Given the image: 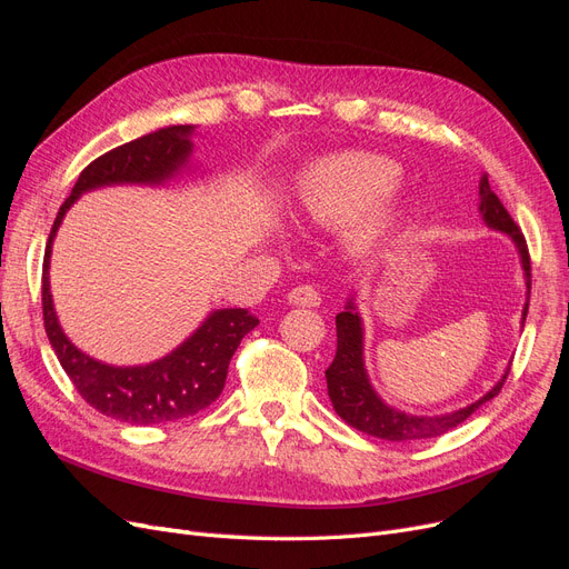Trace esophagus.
I'll list each match as a JSON object with an SVG mask.
<instances>
[{
	"mask_svg": "<svg viewBox=\"0 0 569 569\" xmlns=\"http://www.w3.org/2000/svg\"><path fill=\"white\" fill-rule=\"evenodd\" d=\"M322 297L313 284H299L289 291V303L295 306H320Z\"/></svg>",
	"mask_w": 569,
	"mask_h": 569,
	"instance_id": "obj_1",
	"label": "esophagus"
}]
</instances>
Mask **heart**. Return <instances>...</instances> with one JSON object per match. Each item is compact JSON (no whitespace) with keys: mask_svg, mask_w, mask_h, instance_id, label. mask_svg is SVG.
Returning a JSON list of instances; mask_svg holds the SVG:
<instances>
[{"mask_svg":"<svg viewBox=\"0 0 569 569\" xmlns=\"http://www.w3.org/2000/svg\"><path fill=\"white\" fill-rule=\"evenodd\" d=\"M401 170L396 163L363 151L335 153L308 166L299 180V213L320 228H337L363 213L396 187ZM389 226V211L380 209L358 226L351 242L368 249Z\"/></svg>","mask_w":569,"mask_h":569,"instance_id":"heart-1","label":"heart"}]
</instances>
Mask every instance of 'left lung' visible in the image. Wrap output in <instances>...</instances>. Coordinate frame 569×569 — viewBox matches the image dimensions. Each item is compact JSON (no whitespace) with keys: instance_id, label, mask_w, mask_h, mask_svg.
Returning a JSON list of instances; mask_svg holds the SVG:
<instances>
[{"instance_id":"8db88e82","label":"left lung","mask_w":569,"mask_h":569,"mask_svg":"<svg viewBox=\"0 0 569 569\" xmlns=\"http://www.w3.org/2000/svg\"><path fill=\"white\" fill-rule=\"evenodd\" d=\"M479 199H481L479 211H481V218L487 220V226L493 230L508 232L515 239V244H518L522 256L527 289H531V263H529V249L525 242V234L518 222H515L506 211L501 199L493 194L487 176H481L479 180ZM527 308H529V299L525 306L522 320L527 318ZM325 377H327V393H330V401L343 422L356 427L358 432H366L377 439L412 441V439L439 437L443 432H449V429H453L456 425L468 420L481 403L491 401L493 396L501 391V387L508 380V372L503 375V380L498 382L491 391L481 396L479 401L465 406L460 410L446 412V416L425 418V416H410V412L389 408L368 382V375L363 368V330H360V318L356 313V306L353 301H349V306L337 316V356L332 360V366L325 370Z\"/></svg>"}]
</instances>
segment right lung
Instances as JSON below:
<instances>
[{"mask_svg":"<svg viewBox=\"0 0 569 569\" xmlns=\"http://www.w3.org/2000/svg\"><path fill=\"white\" fill-rule=\"evenodd\" d=\"M194 126H168L101 153L82 170L71 197L57 213L42 263V316L51 349L68 380L99 412L130 425H161L197 416L226 387L230 358L239 341L258 325L247 308H222L173 353L149 366L113 368L84 356L63 335L49 291V253L61 218L88 189L120 182L159 184L180 170L192 153Z\"/></svg>","mask_w":569,"mask_h":569,"instance_id":"obj_1","label":"right lung"}]
</instances>
